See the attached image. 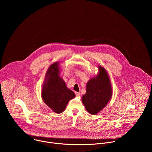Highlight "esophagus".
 <instances>
[{"instance_id": "obj_1", "label": "esophagus", "mask_w": 152, "mask_h": 152, "mask_svg": "<svg viewBox=\"0 0 152 152\" xmlns=\"http://www.w3.org/2000/svg\"><path fill=\"white\" fill-rule=\"evenodd\" d=\"M75 94H76V96H80V93H79V92H75Z\"/></svg>"}]
</instances>
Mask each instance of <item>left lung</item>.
<instances>
[{"label": "left lung", "mask_w": 152, "mask_h": 152, "mask_svg": "<svg viewBox=\"0 0 152 152\" xmlns=\"http://www.w3.org/2000/svg\"><path fill=\"white\" fill-rule=\"evenodd\" d=\"M97 76L86 84V92L82 101L86 110L93 115L97 114L106 106L112 96V88L109 76L105 69L99 67Z\"/></svg>", "instance_id": "left-lung-1"}]
</instances>
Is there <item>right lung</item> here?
Here are the masks:
<instances>
[{
	"instance_id": "right-lung-1",
	"label": "right lung",
	"mask_w": 152,
	"mask_h": 152,
	"mask_svg": "<svg viewBox=\"0 0 152 152\" xmlns=\"http://www.w3.org/2000/svg\"><path fill=\"white\" fill-rule=\"evenodd\" d=\"M59 73V64L55 62L48 70L41 94L44 102L57 114L63 112L69 101L75 97V94L67 88Z\"/></svg>"
}]
</instances>
